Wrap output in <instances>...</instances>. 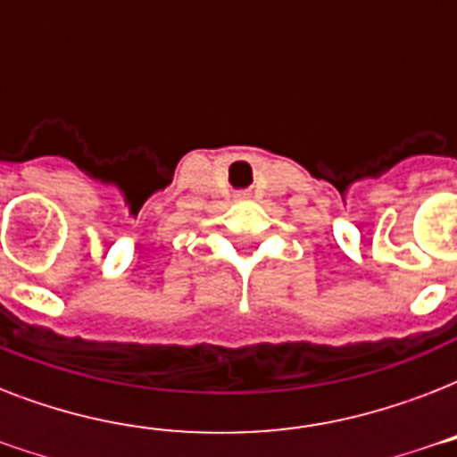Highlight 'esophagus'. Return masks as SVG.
Returning <instances> with one entry per match:
<instances>
[{
  "label": "esophagus",
  "mask_w": 457,
  "mask_h": 457,
  "mask_svg": "<svg viewBox=\"0 0 457 457\" xmlns=\"http://www.w3.org/2000/svg\"><path fill=\"white\" fill-rule=\"evenodd\" d=\"M242 196H244V194H242Z\"/></svg>",
  "instance_id": "34e87169"
}]
</instances>
